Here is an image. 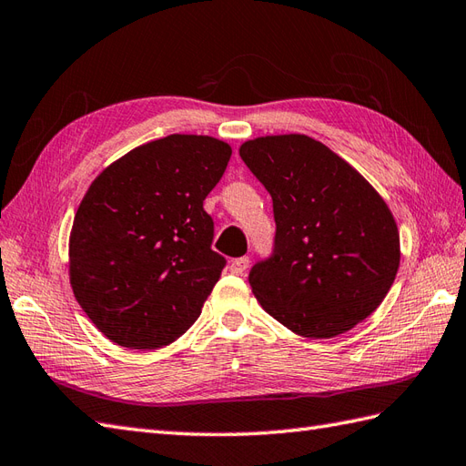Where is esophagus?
Returning <instances> with one entry per match:
<instances>
[{
	"label": "esophagus",
	"mask_w": 466,
	"mask_h": 466,
	"mask_svg": "<svg viewBox=\"0 0 466 466\" xmlns=\"http://www.w3.org/2000/svg\"><path fill=\"white\" fill-rule=\"evenodd\" d=\"M248 266H250V258H248V256L236 258V259H232V262H230V272L236 274V276H242L246 269H248Z\"/></svg>",
	"instance_id": "esophagus-1"
}]
</instances>
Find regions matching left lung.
<instances>
[{
  "instance_id": "obj_1",
  "label": "left lung",
  "mask_w": 466,
  "mask_h": 466,
  "mask_svg": "<svg viewBox=\"0 0 466 466\" xmlns=\"http://www.w3.org/2000/svg\"><path fill=\"white\" fill-rule=\"evenodd\" d=\"M240 157L274 202L272 254L248 282L288 329L335 338L380 308L399 269L391 210L360 172L319 140H248Z\"/></svg>"
}]
</instances>
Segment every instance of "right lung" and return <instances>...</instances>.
<instances>
[{
	"mask_svg": "<svg viewBox=\"0 0 466 466\" xmlns=\"http://www.w3.org/2000/svg\"><path fill=\"white\" fill-rule=\"evenodd\" d=\"M230 155L218 138L168 135L93 180L73 220L69 276L75 299L111 341L157 350L198 319L226 266L202 204Z\"/></svg>",
	"mask_w": 466,
	"mask_h": 466,
	"instance_id": "add662e5",
	"label": "right lung"
}]
</instances>
